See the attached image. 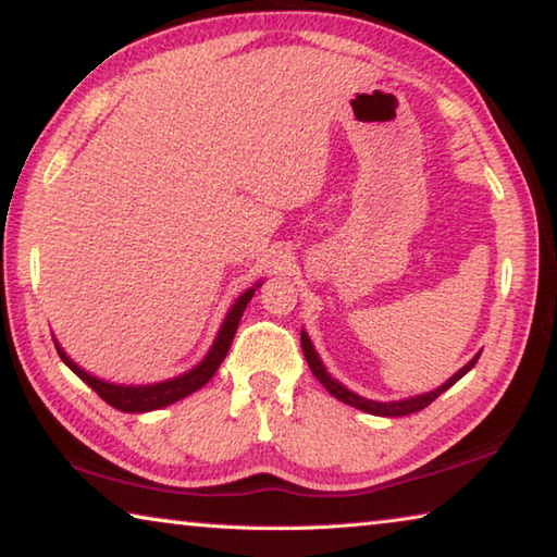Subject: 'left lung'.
<instances>
[{
    "mask_svg": "<svg viewBox=\"0 0 557 557\" xmlns=\"http://www.w3.org/2000/svg\"><path fill=\"white\" fill-rule=\"evenodd\" d=\"M301 351H305V358L309 363V369H312V373L317 375V381L324 385V388L334 395L336 400H342L346 405H351V408L361 410V412H369V414H379V418H403V414H410V412H418L422 408H428V405L440 398L442 393L449 391L451 385H455L459 379H465V375L474 369V363L479 361V356H482V351L471 356V361H467L461 369L449 375V379L437 385L435 391H428V393H418V395H410V398H400V400H371V398H363V395L354 393L351 388H346V385L342 381H336L332 373L326 371V366L322 361V356L317 354V348L312 344V338H309V334L301 329Z\"/></svg>",
    "mask_w": 557,
    "mask_h": 557,
    "instance_id": "8db88e82",
    "label": "left lung"
}]
</instances>
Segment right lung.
Wrapping results in <instances>:
<instances>
[{"instance_id": "1", "label": "right lung", "mask_w": 557, "mask_h": 557, "mask_svg": "<svg viewBox=\"0 0 557 557\" xmlns=\"http://www.w3.org/2000/svg\"><path fill=\"white\" fill-rule=\"evenodd\" d=\"M260 285H262V280H258L256 285L248 287L243 295L235 297L231 309L223 317L219 334H215L209 351H206V356L194 366V369L178 373V375H174V379L157 381V383H137V385L135 383H112L106 379H98V375H92L90 371L83 369V366L75 363L73 358L63 351V346L53 338L55 351H59L61 361L69 366V369L78 375L83 383H88L102 400L112 405V408H117L122 412H152L159 408H166V405H174L182 398H186V395L201 391L203 385L213 379V373L219 371V366L223 363V358H225V354H228V348L233 344L235 329H238V324H240L245 307H248V301L252 299V295H256V289Z\"/></svg>"}]
</instances>
